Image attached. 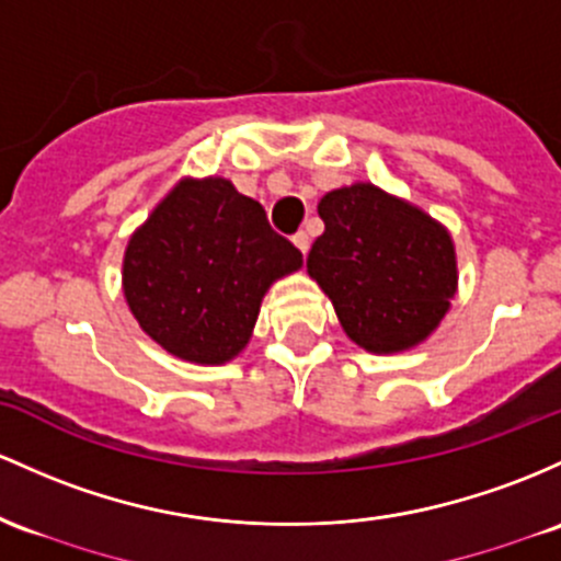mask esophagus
Instances as JSON below:
<instances>
[{
    "mask_svg": "<svg viewBox=\"0 0 561 561\" xmlns=\"http://www.w3.org/2000/svg\"><path fill=\"white\" fill-rule=\"evenodd\" d=\"M293 242H295V248H298L300 252H304V255H306V252H309V248H311V237H309V233H306V231H298V233H295Z\"/></svg>",
    "mask_w": 561,
    "mask_h": 561,
    "instance_id": "esophagus-1",
    "label": "esophagus"
}]
</instances>
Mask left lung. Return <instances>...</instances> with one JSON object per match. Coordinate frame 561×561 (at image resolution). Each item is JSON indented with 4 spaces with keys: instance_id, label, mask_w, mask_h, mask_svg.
<instances>
[{
    "instance_id": "8db88e82",
    "label": "left lung",
    "mask_w": 561,
    "mask_h": 561,
    "mask_svg": "<svg viewBox=\"0 0 561 561\" xmlns=\"http://www.w3.org/2000/svg\"><path fill=\"white\" fill-rule=\"evenodd\" d=\"M324 233L306 271L351 341L370 354L408 351L439 328L458 293L450 231L408 199L351 183L319 199Z\"/></svg>"
}]
</instances>
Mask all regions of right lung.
Returning a JSON list of instances; mask_svg holds the SVG:
<instances>
[{"instance_id": "add662e5", "label": "right lung", "mask_w": 561, "mask_h": 561, "mask_svg": "<svg viewBox=\"0 0 561 561\" xmlns=\"http://www.w3.org/2000/svg\"><path fill=\"white\" fill-rule=\"evenodd\" d=\"M300 266V250L229 178H181L133 231L122 293L168 354L226 365L250 343L268 287Z\"/></svg>"}]
</instances>
